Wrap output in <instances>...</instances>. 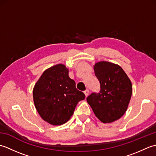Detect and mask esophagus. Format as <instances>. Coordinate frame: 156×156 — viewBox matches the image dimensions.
<instances>
[{"mask_svg":"<svg viewBox=\"0 0 156 156\" xmlns=\"http://www.w3.org/2000/svg\"><path fill=\"white\" fill-rule=\"evenodd\" d=\"M84 94H85V96H86V97H87V96L88 95V94H89V92H89V90H88V89H87V90H84Z\"/></svg>","mask_w":156,"mask_h":156,"instance_id":"esophagus-1","label":"esophagus"}]
</instances>
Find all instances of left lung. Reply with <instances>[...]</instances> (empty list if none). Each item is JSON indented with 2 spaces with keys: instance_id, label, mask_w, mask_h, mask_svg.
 Masks as SVG:
<instances>
[{
  "instance_id": "left-lung-1",
  "label": "left lung",
  "mask_w": 156,
  "mask_h": 156,
  "mask_svg": "<svg viewBox=\"0 0 156 156\" xmlns=\"http://www.w3.org/2000/svg\"><path fill=\"white\" fill-rule=\"evenodd\" d=\"M94 69L101 90L91 93L87 101L99 120L112 122L127 111L132 94L131 82L123 69L112 63L98 62Z\"/></svg>"
}]
</instances>
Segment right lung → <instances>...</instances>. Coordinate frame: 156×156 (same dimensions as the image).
<instances>
[{"label": "right lung", "mask_w": 156, "mask_h": 156, "mask_svg": "<svg viewBox=\"0 0 156 156\" xmlns=\"http://www.w3.org/2000/svg\"><path fill=\"white\" fill-rule=\"evenodd\" d=\"M35 108L44 121L54 125L67 122L76 105L84 100V92L77 90L69 78L68 69L63 64L48 68L35 84L34 92Z\"/></svg>", "instance_id": "right-lung-1"}]
</instances>
